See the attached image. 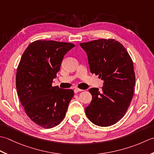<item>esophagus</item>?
Masks as SVG:
<instances>
[{"label":"esophagus","mask_w":154,"mask_h":154,"mask_svg":"<svg viewBox=\"0 0 154 154\" xmlns=\"http://www.w3.org/2000/svg\"><path fill=\"white\" fill-rule=\"evenodd\" d=\"M74 92L76 93V94H77L78 92H82V91H83L82 90H81V89H79V88H76L74 89Z\"/></svg>","instance_id":"1"}]
</instances>
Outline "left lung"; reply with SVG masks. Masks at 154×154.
Masks as SVG:
<instances>
[{
  "instance_id": "obj_1",
  "label": "left lung",
  "mask_w": 154,
  "mask_h": 154,
  "mask_svg": "<svg viewBox=\"0 0 154 154\" xmlns=\"http://www.w3.org/2000/svg\"><path fill=\"white\" fill-rule=\"evenodd\" d=\"M86 51L90 72L103 80L102 90L92 88L87 118L96 125L107 127L124 117L132 100L136 82L133 61L122 44L112 38L80 43Z\"/></svg>"
}]
</instances>
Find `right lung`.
Segmentation results:
<instances>
[{
    "instance_id": "obj_1",
    "label": "right lung",
    "mask_w": 154,
    "mask_h": 154,
    "mask_svg": "<svg viewBox=\"0 0 154 154\" xmlns=\"http://www.w3.org/2000/svg\"><path fill=\"white\" fill-rule=\"evenodd\" d=\"M74 44L36 40L28 46L18 64L16 86L26 115L40 127L49 129L64 120L74 96L71 89L52 86L64 56Z\"/></svg>"
}]
</instances>
